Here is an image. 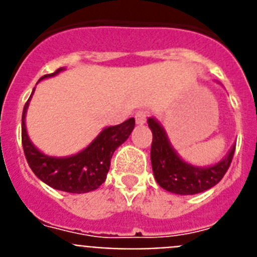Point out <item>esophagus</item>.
<instances>
[{"mask_svg":"<svg viewBox=\"0 0 257 257\" xmlns=\"http://www.w3.org/2000/svg\"><path fill=\"white\" fill-rule=\"evenodd\" d=\"M149 113L147 110H139V112H136L135 114V119H136V123L138 124H143L147 122V118H148Z\"/></svg>","mask_w":257,"mask_h":257,"instance_id":"obj_1","label":"esophagus"}]
</instances>
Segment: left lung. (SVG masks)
I'll list each match as a JSON object with an SVG mask.
<instances>
[{
	"mask_svg": "<svg viewBox=\"0 0 257 257\" xmlns=\"http://www.w3.org/2000/svg\"><path fill=\"white\" fill-rule=\"evenodd\" d=\"M148 124L153 133L151 147L152 169L157 183L163 189L175 194L189 196L210 189L224 178L234 156L235 145L219 163L201 169L181 160L172 149L165 130L154 118H149Z\"/></svg>",
	"mask_w": 257,
	"mask_h": 257,
	"instance_id": "8db88e82",
	"label": "left lung"
}]
</instances>
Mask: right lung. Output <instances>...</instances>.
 Returning a JSON list of instances; mask_svg holds the SVG:
<instances>
[{"mask_svg":"<svg viewBox=\"0 0 257 257\" xmlns=\"http://www.w3.org/2000/svg\"><path fill=\"white\" fill-rule=\"evenodd\" d=\"M63 69L64 68H59L54 73L45 74L40 79L55 76ZM31 97L23 109L22 144L32 171L47 185L63 192L87 193L97 189L105 181L114 151L133 133L135 119L130 118L117 126L106 127L87 148L74 156L65 158L49 157L32 144L27 134L26 112Z\"/></svg>","mask_w":257,"mask_h":257,"instance_id":"1","label":"right lung"}]
</instances>
